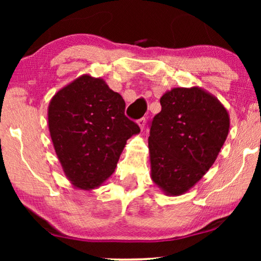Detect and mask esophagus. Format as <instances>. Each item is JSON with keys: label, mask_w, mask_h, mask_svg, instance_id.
I'll return each instance as SVG.
<instances>
[{"label": "esophagus", "mask_w": 261, "mask_h": 261, "mask_svg": "<svg viewBox=\"0 0 261 261\" xmlns=\"http://www.w3.org/2000/svg\"><path fill=\"white\" fill-rule=\"evenodd\" d=\"M137 123L139 124V127H140V129L142 130V129H144L145 124H146V120L144 119V117H141V119H139V120L137 121Z\"/></svg>", "instance_id": "34e87169"}]
</instances>
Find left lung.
<instances>
[{
	"instance_id": "1",
	"label": "left lung",
	"mask_w": 261,
	"mask_h": 261,
	"mask_svg": "<svg viewBox=\"0 0 261 261\" xmlns=\"http://www.w3.org/2000/svg\"><path fill=\"white\" fill-rule=\"evenodd\" d=\"M160 105L148 138L151 178L166 196H180L215 163L229 132V114L199 87L171 89Z\"/></svg>"
}]
</instances>
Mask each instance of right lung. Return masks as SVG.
Instances as JSON below:
<instances>
[{"instance_id": "obj_1", "label": "right lung", "mask_w": 261, "mask_h": 261, "mask_svg": "<svg viewBox=\"0 0 261 261\" xmlns=\"http://www.w3.org/2000/svg\"><path fill=\"white\" fill-rule=\"evenodd\" d=\"M122 96L105 80L82 74L60 89L47 109L53 147L67 179L94 190L112 176L127 140L140 128L124 115Z\"/></svg>"}]
</instances>
